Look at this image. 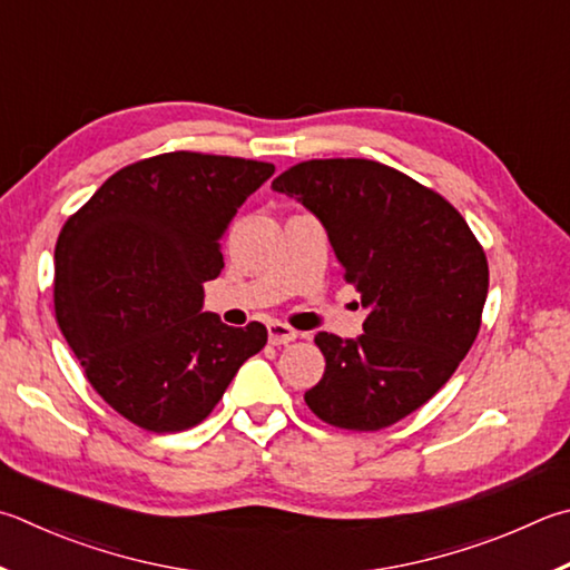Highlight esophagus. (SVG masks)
Wrapping results in <instances>:
<instances>
[{
  "instance_id": "obj_1",
  "label": "esophagus",
  "mask_w": 570,
  "mask_h": 570,
  "mask_svg": "<svg viewBox=\"0 0 570 570\" xmlns=\"http://www.w3.org/2000/svg\"><path fill=\"white\" fill-rule=\"evenodd\" d=\"M296 336H298V331L288 324H282V321H272V324H268V341H272L274 346L292 344Z\"/></svg>"
}]
</instances>
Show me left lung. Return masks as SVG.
<instances>
[{
    "mask_svg": "<svg viewBox=\"0 0 570 570\" xmlns=\"http://www.w3.org/2000/svg\"><path fill=\"white\" fill-rule=\"evenodd\" d=\"M272 189L324 224L368 308L361 336H316L326 371L304 401L331 426L386 429L446 384L479 336L489 294L481 244L441 194L379 161H302Z\"/></svg>",
    "mask_w": 570,
    "mask_h": 570,
    "instance_id": "obj_1",
    "label": "left lung"
}]
</instances>
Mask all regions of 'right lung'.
Here are the masks:
<instances>
[{"label": "right lung", "instance_id": "add662e5", "mask_svg": "<svg viewBox=\"0 0 570 570\" xmlns=\"http://www.w3.org/2000/svg\"><path fill=\"white\" fill-rule=\"evenodd\" d=\"M274 164L169 151L119 169L71 214L55 249V312L89 384L154 433L209 416L266 326L202 312L222 239Z\"/></svg>", "mask_w": 570, "mask_h": 570}]
</instances>
